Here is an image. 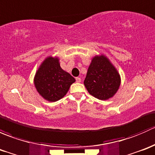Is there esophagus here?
I'll return each mask as SVG.
<instances>
[{"instance_id":"1","label":"esophagus","mask_w":155,"mask_h":155,"mask_svg":"<svg viewBox=\"0 0 155 155\" xmlns=\"http://www.w3.org/2000/svg\"><path fill=\"white\" fill-rule=\"evenodd\" d=\"M76 82H81V78L76 77Z\"/></svg>"}]
</instances>
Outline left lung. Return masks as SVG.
<instances>
[{"label":"left lung","mask_w":155,"mask_h":155,"mask_svg":"<svg viewBox=\"0 0 155 155\" xmlns=\"http://www.w3.org/2000/svg\"><path fill=\"white\" fill-rule=\"evenodd\" d=\"M121 83L118 71L104 55L92 59L84 84L87 91L99 100L105 101L117 92Z\"/></svg>","instance_id":"1"}]
</instances>
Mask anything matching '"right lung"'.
<instances>
[{
  "mask_svg": "<svg viewBox=\"0 0 155 155\" xmlns=\"http://www.w3.org/2000/svg\"><path fill=\"white\" fill-rule=\"evenodd\" d=\"M75 79L63 70L58 59L48 57L40 65L34 78V85L40 95L50 102H54L68 93Z\"/></svg>",
  "mask_w": 155,
  "mask_h": 155,
  "instance_id": "1",
  "label": "right lung"
}]
</instances>
